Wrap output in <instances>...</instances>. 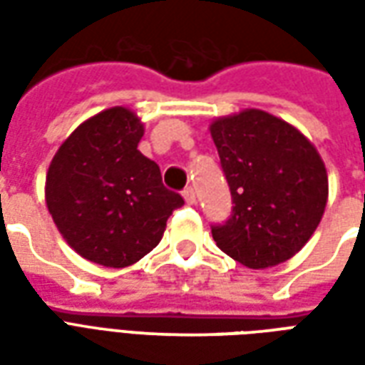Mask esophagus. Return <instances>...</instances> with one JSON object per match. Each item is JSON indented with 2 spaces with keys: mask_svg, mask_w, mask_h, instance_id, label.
Wrapping results in <instances>:
<instances>
[{
  "mask_svg": "<svg viewBox=\"0 0 365 365\" xmlns=\"http://www.w3.org/2000/svg\"><path fill=\"white\" fill-rule=\"evenodd\" d=\"M183 199H185L187 205H195V191H193V187H185L183 190Z\"/></svg>",
  "mask_w": 365,
  "mask_h": 365,
  "instance_id": "obj_1",
  "label": "esophagus"
}]
</instances>
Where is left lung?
<instances>
[{
	"mask_svg": "<svg viewBox=\"0 0 365 365\" xmlns=\"http://www.w3.org/2000/svg\"><path fill=\"white\" fill-rule=\"evenodd\" d=\"M211 136L232 197L229 219L211 225L217 246L252 269L289 260L313 237L329 197L319 152L258 109L217 119Z\"/></svg>",
	"mask_w": 365,
	"mask_h": 365,
	"instance_id": "8db88e82",
	"label": "left lung"
}]
</instances>
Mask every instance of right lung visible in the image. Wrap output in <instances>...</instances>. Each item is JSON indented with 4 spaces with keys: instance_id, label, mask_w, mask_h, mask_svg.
I'll return each mask as SVG.
<instances>
[{
    "instance_id": "obj_1",
    "label": "right lung",
    "mask_w": 365,
    "mask_h": 365,
    "mask_svg": "<svg viewBox=\"0 0 365 365\" xmlns=\"http://www.w3.org/2000/svg\"><path fill=\"white\" fill-rule=\"evenodd\" d=\"M143 123L125 107L97 113L62 144L46 174V205L86 260L125 268L158 245L183 197L136 148Z\"/></svg>"
}]
</instances>
